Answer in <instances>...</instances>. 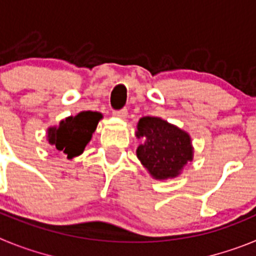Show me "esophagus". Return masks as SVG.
Listing matches in <instances>:
<instances>
[{"label":"esophagus","instance_id":"1","mask_svg":"<svg viewBox=\"0 0 256 256\" xmlns=\"http://www.w3.org/2000/svg\"><path fill=\"white\" fill-rule=\"evenodd\" d=\"M112 115L116 118H120V119H126V115H128V112H126V108H120V110H115V112H112Z\"/></svg>","mask_w":256,"mask_h":256}]
</instances>
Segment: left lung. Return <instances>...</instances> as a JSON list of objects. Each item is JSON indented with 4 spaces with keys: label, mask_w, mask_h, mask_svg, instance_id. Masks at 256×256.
<instances>
[{
    "label": "left lung",
    "mask_w": 256,
    "mask_h": 256,
    "mask_svg": "<svg viewBox=\"0 0 256 256\" xmlns=\"http://www.w3.org/2000/svg\"><path fill=\"white\" fill-rule=\"evenodd\" d=\"M136 134L144 138L137 158L155 180L177 177L183 166L192 162L194 148L188 133L162 118H141Z\"/></svg>",
    "instance_id": "left-lung-1"
}]
</instances>
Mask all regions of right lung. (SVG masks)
Instances as JSON below:
<instances>
[{
	"label": "right lung",
	"instance_id": "right-lung-1",
	"mask_svg": "<svg viewBox=\"0 0 256 256\" xmlns=\"http://www.w3.org/2000/svg\"><path fill=\"white\" fill-rule=\"evenodd\" d=\"M101 119L102 114L97 112H82L76 116L66 118L61 120L58 126H51L47 130L48 144L65 154L68 159L80 155L88 142L91 141L92 133L96 130Z\"/></svg>",
	"mask_w": 256,
	"mask_h": 256
}]
</instances>
